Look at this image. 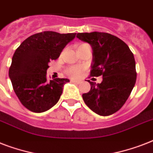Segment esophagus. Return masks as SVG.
<instances>
[{
	"label": "esophagus",
	"instance_id": "34e87169",
	"mask_svg": "<svg viewBox=\"0 0 153 153\" xmlns=\"http://www.w3.org/2000/svg\"><path fill=\"white\" fill-rule=\"evenodd\" d=\"M71 82H74V83H76V84L82 83L81 81H79V80H74V79H71Z\"/></svg>",
	"mask_w": 153,
	"mask_h": 153
}]
</instances>
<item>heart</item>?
<instances>
[{
  "mask_svg": "<svg viewBox=\"0 0 153 153\" xmlns=\"http://www.w3.org/2000/svg\"><path fill=\"white\" fill-rule=\"evenodd\" d=\"M82 45H86V44H81L80 46H82ZM82 71H83V68H82V67L76 66V67H70L69 69H67V74H69L70 76L74 77V78H78V77H79L81 75Z\"/></svg>",
  "mask_w": 153,
  "mask_h": 153,
  "instance_id": "1",
  "label": "heart"
}]
</instances>
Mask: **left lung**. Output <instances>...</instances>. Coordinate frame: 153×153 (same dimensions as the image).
<instances>
[{"label": "left lung", "instance_id": "obj_1", "mask_svg": "<svg viewBox=\"0 0 153 153\" xmlns=\"http://www.w3.org/2000/svg\"><path fill=\"white\" fill-rule=\"evenodd\" d=\"M77 38L92 48L91 75L102 76L101 83L87 80L91 91L83 94L82 98L98 115H111L123 106L135 86L137 72L133 52L118 37L105 32L78 33Z\"/></svg>", "mask_w": 153, "mask_h": 153}]
</instances>
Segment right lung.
I'll use <instances>...</instances> for the list:
<instances>
[{
	"label": "right lung",
	"instance_id": "add662e5",
	"mask_svg": "<svg viewBox=\"0 0 153 153\" xmlns=\"http://www.w3.org/2000/svg\"><path fill=\"white\" fill-rule=\"evenodd\" d=\"M76 33L48 31L32 35L21 43L12 59L9 78L13 90L25 107L34 113L48 110L59 100L67 79H47L51 60L59 57Z\"/></svg>",
	"mask_w": 153,
	"mask_h": 153
}]
</instances>
